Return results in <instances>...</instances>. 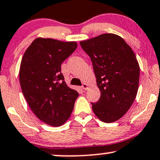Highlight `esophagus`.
Segmentation results:
<instances>
[{
	"label": "esophagus",
	"instance_id": "esophagus-1",
	"mask_svg": "<svg viewBox=\"0 0 160 160\" xmlns=\"http://www.w3.org/2000/svg\"><path fill=\"white\" fill-rule=\"evenodd\" d=\"M88 84H86V83H83L82 84V88L83 90H86V89H88Z\"/></svg>",
	"mask_w": 160,
	"mask_h": 160
}]
</instances>
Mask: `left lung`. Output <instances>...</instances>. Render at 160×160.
Wrapping results in <instances>:
<instances>
[{"label": "left lung", "mask_w": 160, "mask_h": 160, "mask_svg": "<svg viewBox=\"0 0 160 160\" xmlns=\"http://www.w3.org/2000/svg\"><path fill=\"white\" fill-rule=\"evenodd\" d=\"M91 58L101 98L91 103L96 116L105 123L120 119L136 99L140 68L136 55L123 38L101 34L80 42Z\"/></svg>", "instance_id": "left-lung-1"}]
</instances>
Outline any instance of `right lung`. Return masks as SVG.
<instances>
[{"label": "right lung", "instance_id": "1", "mask_svg": "<svg viewBox=\"0 0 160 160\" xmlns=\"http://www.w3.org/2000/svg\"><path fill=\"white\" fill-rule=\"evenodd\" d=\"M77 47L75 42L37 38L22 57L19 80L23 95L36 116L51 126L68 120L79 96L61 73L62 63Z\"/></svg>", "mask_w": 160, "mask_h": 160}]
</instances>
